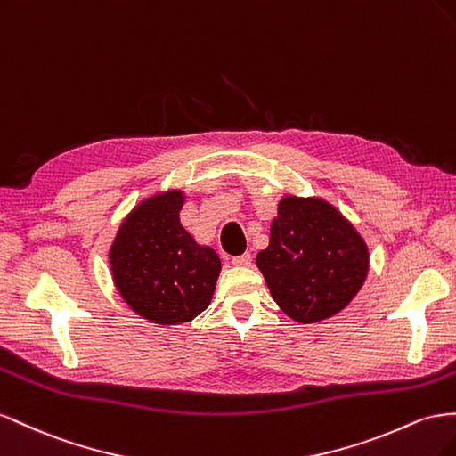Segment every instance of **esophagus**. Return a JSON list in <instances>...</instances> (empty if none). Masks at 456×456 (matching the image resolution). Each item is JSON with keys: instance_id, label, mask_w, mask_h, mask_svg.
<instances>
[{"instance_id": "34e87169", "label": "esophagus", "mask_w": 456, "mask_h": 456, "mask_svg": "<svg viewBox=\"0 0 456 456\" xmlns=\"http://www.w3.org/2000/svg\"><path fill=\"white\" fill-rule=\"evenodd\" d=\"M232 262V265H237V267H248L250 264H252V256L246 252V254H240V256H235L231 259Z\"/></svg>"}]
</instances>
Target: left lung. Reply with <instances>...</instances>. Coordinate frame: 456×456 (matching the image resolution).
Wrapping results in <instances>:
<instances>
[{"mask_svg": "<svg viewBox=\"0 0 456 456\" xmlns=\"http://www.w3.org/2000/svg\"><path fill=\"white\" fill-rule=\"evenodd\" d=\"M256 264L277 305L309 324L340 314L354 300L367 279L369 248L327 200L284 197Z\"/></svg>", "mask_w": 456, "mask_h": 456, "instance_id": "1", "label": "left lung"}]
</instances>
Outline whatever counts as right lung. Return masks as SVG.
Here are the masks:
<instances>
[{
	"mask_svg": "<svg viewBox=\"0 0 456 456\" xmlns=\"http://www.w3.org/2000/svg\"><path fill=\"white\" fill-rule=\"evenodd\" d=\"M185 197L166 191L122 221L109 262L116 289L137 315L156 324L189 322L210 305L219 256L197 244L179 221Z\"/></svg>",
	"mask_w": 456,
	"mask_h": 456,
	"instance_id": "obj_1",
	"label": "right lung"
}]
</instances>
